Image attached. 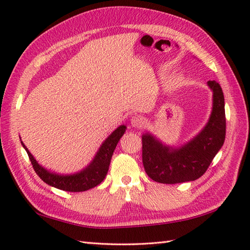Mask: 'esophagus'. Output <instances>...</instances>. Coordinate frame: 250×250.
Listing matches in <instances>:
<instances>
[{"label":"esophagus","instance_id":"34e87169","mask_svg":"<svg viewBox=\"0 0 250 250\" xmlns=\"http://www.w3.org/2000/svg\"><path fill=\"white\" fill-rule=\"evenodd\" d=\"M145 121L144 119L142 118V117L140 116H133L131 118V125L133 126V128H136V129H141L143 125H144Z\"/></svg>","mask_w":250,"mask_h":250}]
</instances>
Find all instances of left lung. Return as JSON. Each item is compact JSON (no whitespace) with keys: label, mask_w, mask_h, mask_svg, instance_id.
I'll list each match as a JSON object with an SVG mask.
<instances>
[{"label":"left lung","mask_w":250,"mask_h":250,"mask_svg":"<svg viewBox=\"0 0 250 250\" xmlns=\"http://www.w3.org/2000/svg\"><path fill=\"white\" fill-rule=\"evenodd\" d=\"M213 91V108L205 126L180 147L164 145L149 132L143 134V164L152 180L179 184L200 178L220 150L226 139L225 97L215 81L207 82Z\"/></svg>","instance_id":"8db88e82"}]
</instances>
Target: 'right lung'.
Returning a JSON list of instances; mask_svg holds the SVG:
<instances>
[{"label":"right lung","instance_id":"1","mask_svg":"<svg viewBox=\"0 0 250 250\" xmlns=\"http://www.w3.org/2000/svg\"><path fill=\"white\" fill-rule=\"evenodd\" d=\"M125 129L126 126L124 125L118 126V128H117L113 133L102 143V145L99 148L97 155L93 158V160L90 162L89 166L82 169L81 172L70 175L57 174L54 172H50L47 168L40 166L39 162H37L34 157L31 155V152L22 142H21V144H22L26 153H28L34 171L43 182L48 184L51 187L64 191H70V192H82V191H86L94 188L95 186H98L103 182L106 174L108 172L110 159L113 157L115 148L117 144H118L119 140L121 139V136L125 134Z\"/></svg>","mask_w":250,"mask_h":250}]
</instances>
